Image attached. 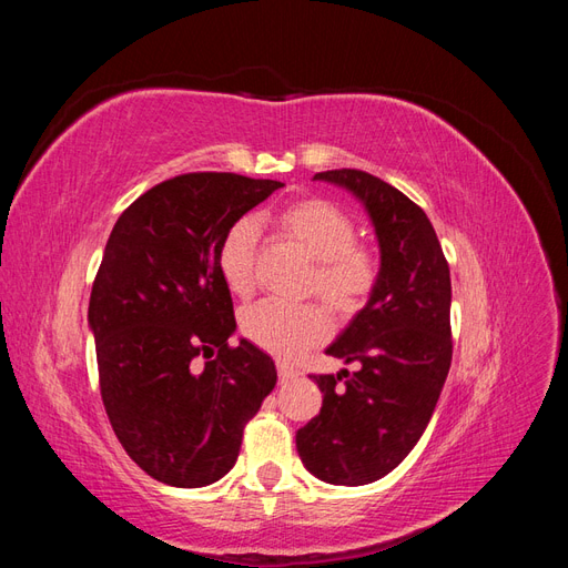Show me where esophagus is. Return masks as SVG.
Returning <instances> with one entry per match:
<instances>
[{
	"label": "esophagus",
	"instance_id": "obj_1",
	"mask_svg": "<svg viewBox=\"0 0 568 568\" xmlns=\"http://www.w3.org/2000/svg\"><path fill=\"white\" fill-rule=\"evenodd\" d=\"M277 374H280V382L282 384H286V382H291V379H294V376L298 374L294 367H291V365H284V363H277Z\"/></svg>",
	"mask_w": 568,
	"mask_h": 568
}]
</instances>
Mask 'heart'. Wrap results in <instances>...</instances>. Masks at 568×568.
Wrapping results in <instances>:
<instances>
[{
  "mask_svg": "<svg viewBox=\"0 0 568 568\" xmlns=\"http://www.w3.org/2000/svg\"><path fill=\"white\" fill-rule=\"evenodd\" d=\"M282 242L311 261L305 294L317 296L329 311L351 320L369 303L382 282V255L357 242L355 220L326 199H301L272 217ZM255 225L236 220L222 234L215 263L222 284L236 298L255 291ZM329 317L315 303H261L242 315V334L280 359H296L329 338Z\"/></svg>",
  "mask_w": 568,
  "mask_h": 568,
  "instance_id": "b5f03b06",
  "label": "heart"
}]
</instances>
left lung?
<instances>
[{"mask_svg":"<svg viewBox=\"0 0 568 568\" xmlns=\"http://www.w3.org/2000/svg\"><path fill=\"white\" fill-rule=\"evenodd\" d=\"M315 180L365 203L382 248V282L326 355L355 372L311 374L322 409L296 434L305 469L334 486H365L415 448L453 363L450 267L432 220L388 182L363 170Z\"/></svg>","mask_w":568,"mask_h":568,"instance_id":"left-lung-1","label":"left lung"}]
</instances>
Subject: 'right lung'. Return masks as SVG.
I'll return each mask as SVG.
<instances>
[{
  "instance_id": "obj_1",
  "label": "right lung",
  "mask_w": 568,
  "mask_h": 568,
  "mask_svg": "<svg viewBox=\"0 0 568 568\" xmlns=\"http://www.w3.org/2000/svg\"><path fill=\"white\" fill-rule=\"evenodd\" d=\"M277 180L186 173L118 217L90 296L99 388L136 467L178 488L225 476L246 424L277 384L272 357L236 329L215 253Z\"/></svg>"
}]
</instances>
